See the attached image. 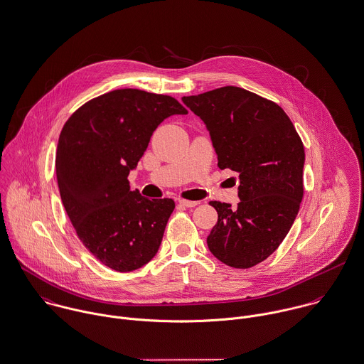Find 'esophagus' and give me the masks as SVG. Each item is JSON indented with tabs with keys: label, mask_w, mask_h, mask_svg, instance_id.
I'll list each match as a JSON object with an SVG mask.
<instances>
[{
	"label": "esophagus",
	"mask_w": 364,
	"mask_h": 364,
	"mask_svg": "<svg viewBox=\"0 0 364 364\" xmlns=\"http://www.w3.org/2000/svg\"><path fill=\"white\" fill-rule=\"evenodd\" d=\"M178 203H180L181 205L187 207V208H193V207H196V205L198 204L197 201H190V200H178Z\"/></svg>",
	"instance_id": "1"
}]
</instances>
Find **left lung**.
Segmentation results:
<instances>
[{
	"label": "left lung",
	"mask_w": 364,
	"mask_h": 364,
	"mask_svg": "<svg viewBox=\"0 0 364 364\" xmlns=\"http://www.w3.org/2000/svg\"><path fill=\"white\" fill-rule=\"evenodd\" d=\"M210 131L220 170L239 174V203L211 201L218 222L207 237L211 253L235 269L266 260L284 240L304 196V145L276 102L226 85L183 97Z\"/></svg>",
	"instance_id": "8db88e82"
}]
</instances>
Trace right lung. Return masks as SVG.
I'll return each instance as SVG.
<instances>
[{
	"label": "right lung",
	"instance_id": "1",
	"mask_svg": "<svg viewBox=\"0 0 364 364\" xmlns=\"http://www.w3.org/2000/svg\"><path fill=\"white\" fill-rule=\"evenodd\" d=\"M177 114L187 109L170 95L122 88L81 105L60 132L62 203L82 245L115 272H134L154 257L176 207L171 198L131 191L128 176L156 128Z\"/></svg>",
	"mask_w": 364,
	"mask_h": 364
}]
</instances>
